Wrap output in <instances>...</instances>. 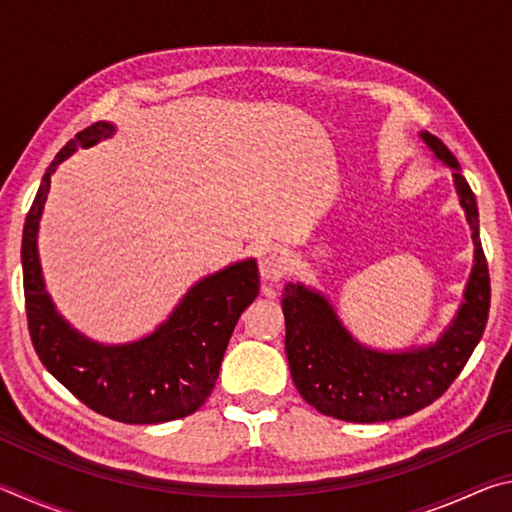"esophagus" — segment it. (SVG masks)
I'll return each instance as SVG.
<instances>
[{"mask_svg":"<svg viewBox=\"0 0 512 512\" xmlns=\"http://www.w3.org/2000/svg\"><path fill=\"white\" fill-rule=\"evenodd\" d=\"M289 271V257L284 253L282 246L271 244L262 248V253H259V273L266 282H277L282 280L284 275Z\"/></svg>","mask_w":512,"mask_h":512,"instance_id":"obj_1","label":"esophagus"}]
</instances>
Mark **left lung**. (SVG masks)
Instances as JSON below:
<instances>
[{"label": "left lung", "mask_w": 512, "mask_h": 512, "mask_svg": "<svg viewBox=\"0 0 512 512\" xmlns=\"http://www.w3.org/2000/svg\"><path fill=\"white\" fill-rule=\"evenodd\" d=\"M433 158L454 169V189L472 230L474 264L452 323L429 345L377 350L350 334L323 293L287 282L282 293L287 359L302 400L345 422H386L429 406L461 375L481 341L490 309V275L479 239V207L454 153L420 133Z\"/></svg>", "instance_id": "left-lung-1"}]
</instances>
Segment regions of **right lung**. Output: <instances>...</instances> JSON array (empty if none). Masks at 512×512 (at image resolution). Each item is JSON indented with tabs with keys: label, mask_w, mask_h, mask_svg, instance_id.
Segmentation results:
<instances>
[{
	"label": "right lung",
	"mask_w": 512,
	"mask_h": 512,
	"mask_svg": "<svg viewBox=\"0 0 512 512\" xmlns=\"http://www.w3.org/2000/svg\"><path fill=\"white\" fill-rule=\"evenodd\" d=\"M115 131L110 121L88 126L60 149L42 176L22 235L24 300L33 348L69 393L110 420L158 424L192 415L210 397L232 329L259 293V273L250 257L201 277L164 323L131 343H99L69 325L45 287L40 219L58 164Z\"/></svg>",
	"instance_id": "add662e5"
}]
</instances>
